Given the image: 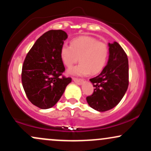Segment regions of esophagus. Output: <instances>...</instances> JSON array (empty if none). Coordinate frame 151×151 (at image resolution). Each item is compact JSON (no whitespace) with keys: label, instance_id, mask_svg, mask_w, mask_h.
Returning <instances> with one entry per match:
<instances>
[{"label":"esophagus","instance_id":"1","mask_svg":"<svg viewBox=\"0 0 151 151\" xmlns=\"http://www.w3.org/2000/svg\"><path fill=\"white\" fill-rule=\"evenodd\" d=\"M73 81H74V82H75L76 84H79V85H80V84H82V82H83V80H82V79H77V78H73Z\"/></svg>","mask_w":151,"mask_h":151}]
</instances>
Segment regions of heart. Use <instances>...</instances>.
<instances>
[{"instance_id": "1", "label": "heart", "mask_w": 151, "mask_h": 151, "mask_svg": "<svg viewBox=\"0 0 151 151\" xmlns=\"http://www.w3.org/2000/svg\"><path fill=\"white\" fill-rule=\"evenodd\" d=\"M108 47L105 43L98 41L95 38L82 36L71 41L70 46L63 44L60 56L64 65L71 68L80 61L77 67L68 71L73 75L84 76L91 72L96 74L105 67L108 57Z\"/></svg>"}]
</instances>
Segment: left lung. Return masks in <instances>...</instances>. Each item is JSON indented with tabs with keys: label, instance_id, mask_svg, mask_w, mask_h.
<instances>
[{
	"label": "left lung",
	"instance_id": "8db88e82",
	"mask_svg": "<svg viewBox=\"0 0 151 151\" xmlns=\"http://www.w3.org/2000/svg\"><path fill=\"white\" fill-rule=\"evenodd\" d=\"M107 65L96 77L89 79L94 92L87 97L92 108L105 112L115 107L126 92L129 84V67L127 54L116 41L109 43Z\"/></svg>",
	"mask_w": 151,
	"mask_h": 151
}]
</instances>
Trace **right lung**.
<instances>
[{
  "mask_svg": "<svg viewBox=\"0 0 151 151\" xmlns=\"http://www.w3.org/2000/svg\"><path fill=\"white\" fill-rule=\"evenodd\" d=\"M68 36L62 30H50L36 40L26 55L21 80L30 102L41 109L57 104L70 77H62L65 70L60 50Z\"/></svg>",
  "mask_w": 151,
  "mask_h": 151,
  "instance_id": "obj_1",
  "label": "right lung"
}]
</instances>
